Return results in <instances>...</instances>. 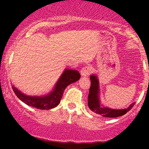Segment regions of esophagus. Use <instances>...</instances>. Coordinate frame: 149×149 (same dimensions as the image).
Listing matches in <instances>:
<instances>
[{
  "label": "esophagus",
  "mask_w": 149,
  "mask_h": 149,
  "mask_svg": "<svg viewBox=\"0 0 149 149\" xmlns=\"http://www.w3.org/2000/svg\"><path fill=\"white\" fill-rule=\"evenodd\" d=\"M91 68L90 66H85V67H83L81 69L80 73H81V76H88L90 74V73H91Z\"/></svg>",
  "instance_id": "esophagus-1"
}]
</instances>
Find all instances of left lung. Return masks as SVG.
<instances>
[{
  "label": "left lung",
  "mask_w": 149,
  "mask_h": 149,
  "mask_svg": "<svg viewBox=\"0 0 149 149\" xmlns=\"http://www.w3.org/2000/svg\"><path fill=\"white\" fill-rule=\"evenodd\" d=\"M90 80H91V86L89 91L88 103L89 109L92 111L105 118H116L125 115L134 107L135 103H132L127 109H123V110H116V109H111L100 106V100H99L98 80L96 76L92 75L90 76Z\"/></svg>",
  "instance_id": "obj_1"
}]
</instances>
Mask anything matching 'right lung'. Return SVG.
Here are the masks:
<instances>
[{
    "instance_id": "add662e5",
    "label": "right lung",
    "mask_w": 149,
    "mask_h": 149,
    "mask_svg": "<svg viewBox=\"0 0 149 149\" xmlns=\"http://www.w3.org/2000/svg\"><path fill=\"white\" fill-rule=\"evenodd\" d=\"M80 78V75L78 71L66 69L58 80L54 91L45 97L26 96L15 88V87L13 86L12 88L18 98L27 105L40 110H48L56 107L60 103V100L66 87L79 80Z\"/></svg>"
}]
</instances>
